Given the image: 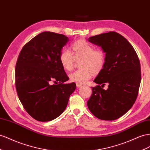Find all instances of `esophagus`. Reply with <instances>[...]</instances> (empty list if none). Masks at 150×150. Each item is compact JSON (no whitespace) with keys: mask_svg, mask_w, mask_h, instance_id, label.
<instances>
[{"mask_svg":"<svg viewBox=\"0 0 150 150\" xmlns=\"http://www.w3.org/2000/svg\"><path fill=\"white\" fill-rule=\"evenodd\" d=\"M81 86H82V84H79V83H76V86H77V88H80Z\"/></svg>","mask_w":150,"mask_h":150,"instance_id":"1","label":"esophagus"}]
</instances>
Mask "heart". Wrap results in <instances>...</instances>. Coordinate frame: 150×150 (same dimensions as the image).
<instances>
[{"instance_id":"1","label":"heart","mask_w":150,"mask_h":150,"mask_svg":"<svg viewBox=\"0 0 150 150\" xmlns=\"http://www.w3.org/2000/svg\"><path fill=\"white\" fill-rule=\"evenodd\" d=\"M74 54L68 49L63 50L60 54V62L66 71H71L76 60L81 59L79 69L69 75L71 81L84 84L92 76V72L97 73L102 69L105 62V55L102 50H95L91 43L84 40H77L72 44Z\"/></svg>"}]
</instances>
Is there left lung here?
Returning <instances> with one entry per match:
<instances>
[{
  "instance_id": "8db88e82",
  "label": "left lung",
  "mask_w": 150,
  "mask_h": 150,
  "mask_svg": "<svg viewBox=\"0 0 150 150\" xmlns=\"http://www.w3.org/2000/svg\"><path fill=\"white\" fill-rule=\"evenodd\" d=\"M88 42L101 47L105 62L93 81L87 105L96 117L114 120L124 115L134 105L138 95L141 76L138 57L123 36L114 31L91 36ZM109 84L105 91L102 88Z\"/></svg>"
}]
</instances>
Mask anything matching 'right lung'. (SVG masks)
<instances>
[{
  "label": "right lung",
  "instance_id": "obj_1",
  "mask_svg": "<svg viewBox=\"0 0 150 150\" xmlns=\"http://www.w3.org/2000/svg\"><path fill=\"white\" fill-rule=\"evenodd\" d=\"M68 42L64 35L42 32L28 42L19 55L16 90L26 111L38 121L47 122L61 115L76 89L74 83H64L69 78L60 62V54Z\"/></svg>",
  "mask_w": 150,
  "mask_h": 150
}]
</instances>
